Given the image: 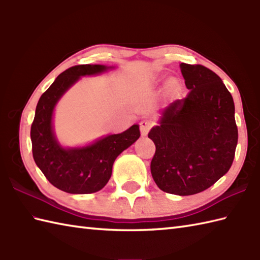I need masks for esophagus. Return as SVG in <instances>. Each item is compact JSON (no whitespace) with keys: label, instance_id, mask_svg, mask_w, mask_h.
I'll return each mask as SVG.
<instances>
[{"label":"esophagus","instance_id":"esophagus-1","mask_svg":"<svg viewBox=\"0 0 260 260\" xmlns=\"http://www.w3.org/2000/svg\"><path fill=\"white\" fill-rule=\"evenodd\" d=\"M153 126V121L150 119H145V120H142L140 123V128H141V133L142 135H147L148 132H150L151 127Z\"/></svg>","mask_w":260,"mask_h":260}]
</instances>
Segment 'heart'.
I'll use <instances>...</instances> for the list:
<instances>
[{"label":"heart","instance_id":"heart-1","mask_svg":"<svg viewBox=\"0 0 260 260\" xmlns=\"http://www.w3.org/2000/svg\"><path fill=\"white\" fill-rule=\"evenodd\" d=\"M171 84H172V85H173V82H171Z\"/></svg>","mask_w":260,"mask_h":260}]
</instances>
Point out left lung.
Listing matches in <instances>:
<instances>
[{
  "label": "left lung",
  "mask_w": 260,
  "mask_h": 260,
  "mask_svg": "<svg viewBox=\"0 0 260 260\" xmlns=\"http://www.w3.org/2000/svg\"><path fill=\"white\" fill-rule=\"evenodd\" d=\"M190 92L162 112L148 137L151 173L162 191L192 196L228 172L238 143L234 99L221 78L201 64H180Z\"/></svg>",
  "instance_id": "obj_1"
}]
</instances>
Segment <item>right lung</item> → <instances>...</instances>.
I'll return each mask as SVG.
<instances>
[{
	"mask_svg": "<svg viewBox=\"0 0 260 260\" xmlns=\"http://www.w3.org/2000/svg\"><path fill=\"white\" fill-rule=\"evenodd\" d=\"M109 68L113 67L74 66L60 74L38 102L30 133L33 158L47 180L67 193L87 194L102 190L110 179L116 157L141 136L139 125H133L120 134L71 148L62 147L54 136L52 115L59 99L81 76L97 75Z\"/></svg>",
	"mask_w": 260,
	"mask_h": 260,
	"instance_id": "1",
	"label": "right lung"
}]
</instances>
